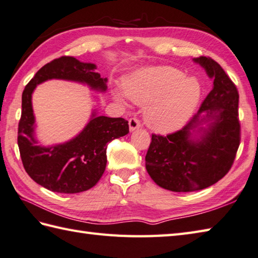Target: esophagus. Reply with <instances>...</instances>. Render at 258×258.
I'll return each instance as SVG.
<instances>
[{"mask_svg":"<svg viewBox=\"0 0 258 258\" xmlns=\"http://www.w3.org/2000/svg\"><path fill=\"white\" fill-rule=\"evenodd\" d=\"M141 127V122L137 118H131L129 119V129L130 131H135Z\"/></svg>","mask_w":258,"mask_h":258,"instance_id":"34e87169","label":"esophagus"}]
</instances>
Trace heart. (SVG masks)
Here are the masks:
<instances>
[{
	"mask_svg": "<svg viewBox=\"0 0 258 258\" xmlns=\"http://www.w3.org/2000/svg\"><path fill=\"white\" fill-rule=\"evenodd\" d=\"M124 92L134 102L147 106L146 121L159 133L182 127L196 109L202 86L196 78L171 67H151L140 70L124 82ZM118 99L122 100L121 94Z\"/></svg>",
	"mask_w": 258,
	"mask_h": 258,
	"instance_id": "b5f03b06",
	"label": "heart"
}]
</instances>
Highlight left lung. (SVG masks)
I'll return each mask as SVG.
<instances>
[{
  "label": "left lung",
  "mask_w": 258,
  "mask_h": 258,
  "mask_svg": "<svg viewBox=\"0 0 258 258\" xmlns=\"http://www.w3.org/2000/svg\"><path fill=\"white\" fill-rule=\"evenodd\" d=\"M195 62L214 79L213 90L182 129L167 136L152 134L146 155L151 179L175 192L202 190L222 179L240 144L237 88L212 57L199 56ZM204 122H210L207 128L199 126ZM196 128L202 137L195 142L190 137Z\"/></svg>",
  "instance_id": "left-lung-1"
}]
</instances>
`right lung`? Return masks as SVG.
Returning a JSON list of instances; mask_svg holds the SVG:
<instances>
[{"label": "right lung", "mask_w": 258, "mask_h": 258, "mask_svg": "<svg viewBox=\"0 0 258 258\" xmlns=\"http://www.w3.org/2000/svg\"><path fill=\"white\" fill-rule=\"evenodd\" d=\"M93 63H83L73 56H61L46 63L25 86L22 113L19 121L18 145L25 171L49 190L77 194L92 188L103 175L107 165V145L129 133L123 118L92 114L82 133L63 145L38 146L34 138L32 92L36 85L49 79L83 82L92 89L106 91L107 78H101Z\"/></svg>", "instance_id": "right-lung-1"}]
</instances>
